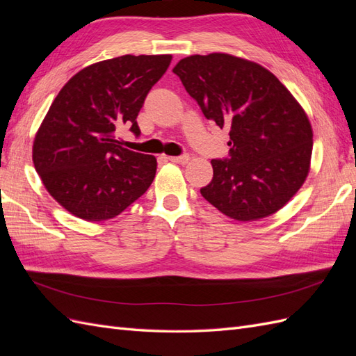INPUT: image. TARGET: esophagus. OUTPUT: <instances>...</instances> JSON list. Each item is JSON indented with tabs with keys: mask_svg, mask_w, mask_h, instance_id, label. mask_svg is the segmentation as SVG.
<instances>
[{
	"mask_svg": "<svg viewBox=\"0 0 356 356\" xmlns=\"http://www.w3.org/2000/svg\"><path fill=\"white\" fill-rule=\"evenodd\" d=\"M168 160H170V161H174V163H179V165H186V163H188V160H190V156H188V154H182V156H170V157H168Z\"/></svg>",
	"mask_w": 356,
	"mask_h": 356,
	"instance_id": "obj_1",
	"label": "esophagus"
}]
</instances>
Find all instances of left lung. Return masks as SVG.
<instances>
[{"label":"left lung","mask_w":356,"mask_h":356,"mask_svg":"<svg viewBox=\"0 0 356 356\" xmlns=\"http://www.w3.org/2000/svg\"><path fill=\"white\" fill-rule=\"evenodd\" d=\"M174 72L204 117L230 129V156L211 160L202 196L238 221L277 212L303 186L314 132L307 114L270 71L227 53L181 59Z\"/></svg>","instance_id":"1"}]
</instances>
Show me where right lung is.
Returning a JSON list of instances; mask_svg holds the SVG:
<instances>
[{
	"instance_id": "right-lung-1",
	"label": "right lung",
	"mask_w": 356,
	"mask_h": 356,
	"mask_svg": "<svg viewBox=\"0 0 356 356\" xmlns=\"http://www.w3.org/2000/svg\"><path fill=\"white\" fill-rule=\"evenodd\" d=\"M170 55H124L96 62L63 86L37 131L32 161L50 196L75 217L104 221L141 197L157 160L123 148L115 132L136 123Z\"/></svg>"
}]
</instances>
